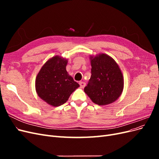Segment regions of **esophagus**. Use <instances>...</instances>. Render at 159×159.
Segmentation results:
<instances>
[{"instance_id":"1","label":"esophagus","mask_w":159,"mask_h":159,"mask_svg":"<svg viewBox=\"0 0 159 159\" xmlns=\"http://www.w3.org/2000/svg\"><path fill=\"white\" fill-rule=\"evenodd\" d=\"M79 84H80V87H81V88H84L85 87V83L84 82V81H80V82Z\"/></svg>"}]
</instances>
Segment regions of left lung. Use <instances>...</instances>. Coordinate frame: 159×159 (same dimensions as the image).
<instances>
[{
	"instance_id": "left-lung-1",
	"label": "left lung",
	"mask_w": 159,
	"mask_h": 159,
	"mask_svg": "<svg viewBox=\"0 0 159 159\" xmlns=\"http://www.w3.org/2000/svg\"><path fill=\"white\" fill-rule=\"evenodd\" d=\"M91 75L85 93L92 102L106 105L115 102L121 96L124 87L122 71L113 58L101 53L89 56Z\"/></svg>"
}]
</instances>
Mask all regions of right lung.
Returning <instances> with one entry per match:
<instances>
[{
  "instance_id": "right-lung-1",
  "label": "right lung",
  "mask_w": 159,
  "mask_h": 159,
  "mask_svg": "<svg viewBox=\"0 0 159 159\" xmlns=\"http://www.w3.org/2000/svg\"><path fill=\"white\" fill-rule=\"evenodd\" d=\"M68 59L60 56L51 57L42 66L36 78V91L43 101L58 107L68 100L80 87L66 71Z\"/></svg>"
}]
</instances>
